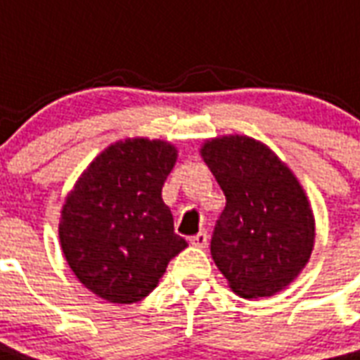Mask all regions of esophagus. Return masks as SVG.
Masks as SVG:
<instances>
[{"instance_id":"1","label":"esophagus","mask_w":360,"mask_h":360,"mask_svg":"<svg viewBox=\"0 0 360 360\" xmlns=\"http://www.w3.org/2000/svg\"><path fill=\"white\" fill-rule=\"evenodd\" d=\"M207 241H209V236H207V232H199L198 236L190 238L191 245H193V248H198V249L207 248Z\"/></svg>"}]
</instances>
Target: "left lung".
Segmentation results:
<instances>
[{
  "mask_svg": "<svg viewBox=\"0 0 360 360\" xmlns=\"http://www.w3.org/2000/svg\"><path fill=\"white\" fill-rule=\"evenodd\" d=\"M199 153L226 195L211 255L234 293L270 297L305 269L314 248V214L295 174L263 141L230 134Z\"/></svg>",
  "mask_w": 360,
  "mask_h": 360,
  "instance_id": "8db88e82",
  "label": "left lung"
}]
</instances>
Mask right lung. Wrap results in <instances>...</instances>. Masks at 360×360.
I'll return each instance as SVG.
<instances>
[{"label":"right lung","instance_id":"obj_1","mask_svg":"<svg viewBox=\"0 0 360 360\" xmlns=\"http://www.w3.org/2000/svg\"><path fill=\"white\" fill-rule=\"evenodd\" d=\"M178 149L126 138L103 149L65 198L59 241L75 276L97 297L130 305L148 297L188 243L161 198Z\"/></svg>","mask_w":360,"mask_h":360}]
</instances>
